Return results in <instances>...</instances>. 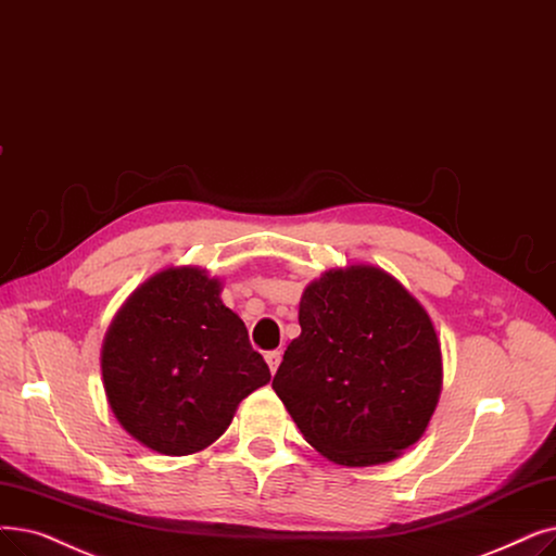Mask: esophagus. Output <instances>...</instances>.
<instances>
[{
    "label": "esophagus",
    "instance_id": "obj_1",
    "mask_svg": "<svg viewBox=\"0 0 556 556\" xmlns=\"http://www.w3.org/2000/svg\"><path fill=\"white\" fill-rule=\"evenodd\" d=\"M265 361H268L270 372L275 375V372H277V368H279V364H281V352H279V350H273V352H268V354H265Z\"/></svg>",
    "mask_w": 556,
    "mask_h": 556
}]
</instances>
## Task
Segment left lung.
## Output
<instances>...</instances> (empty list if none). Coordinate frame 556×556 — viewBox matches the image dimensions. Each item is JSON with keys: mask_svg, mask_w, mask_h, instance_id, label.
<instances>
[{"mask_svg": "<svg viewBox=\"0 0 556 556\" xmlns=\"http://www.w3.org/2000/svg\"><path fill=\"white\" fill-rule=\"evenodd\" d=\"M300 327L273 389L306 443L361 468L422 437L441 395V343L397 279L372 265L329 270L306 286Z\"/></svg>", "mask_w": 556, "mask_h": 556, "instance_id": "left-lung-1", "label": "left lung"}]
</instances>
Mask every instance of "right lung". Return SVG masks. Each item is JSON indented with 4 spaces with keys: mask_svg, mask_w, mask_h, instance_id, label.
<instances>
[{
    "mask_svg": "<svg viewBox=\"0 0 556 556\" xmlns=\"http://www.w3.org/2000/svg\"><path fill=\"white\" fill-rule=\"evenodd\" d=\"M102 377L117 422L154 452L184 456L220 439L236 406L270 381L245 323L200 268L144 281L115 316Z\"/></svg>",
    "mask_w": 556,
    "mask_h": 556,
    "instance_id": "1",
    "label": "right lung"
}]
</instances>
